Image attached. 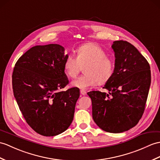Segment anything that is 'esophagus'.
Wrapping results in <instances>:
<instances>
[{
    "label": "esophagus",
    "instance_id": "esophagus-1",
    "mask_svg": "<svg viewBox=\"0 0 160 160\" xmlns=\"http://www.w3.org/2000/svg\"><path fill=\"white\" fill-rule=\"evenodd\" d=\"M80 94H81L82 95H87V92L83 91V90H81V91H80Z\"/></svg>",
    "mask_w": 160,
    "mask_h": 160
}]
</instances>
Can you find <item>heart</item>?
<instances>
[{
	"mask_svg": "<svg viewBox=\"0 0 160 160\" xmlns=\"http://www.w3.org/2000/svg\"><path fill=\"white\" fill-rule=\"evenodd\" d=\"M76 58L69 55L65 58L63 69L69 78H75L84 68V76L72 82L74 87L82 90L96 84H106L112 78L114 72V64L110 58L106 57L103 48L92 42L84 43L76 50Z\"/></svg>",
	"mask_w": 160,
	"mask_h": 160,
	"instance_id": "heart-1",
	"label": "heart"
}]
</instances>
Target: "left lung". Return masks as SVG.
Returning <instances> with one entry per match:
<instances>
[{
  "label": "left lung",
  "mask_w": 160,
  "mask_h": 160,
  "mask_svg": "<svg viewBox=\"0 0 160 160\" xmlns=\"http://www.w3.org/2000/svg\"><path fill=\"white\" fill-rule=\"evenodd\" d=\"M115 68L112 78L103 88L87 92L92 101V114L103 130L121 133L138 124L145 109L151 84L149 63L132 44L115 41L112 46Z\"/></svg>",
  "instance_id": "left-lung-1"
}]
</instances>
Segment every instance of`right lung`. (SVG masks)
Listing matches in <instances>:
<instances>
[{
	"instance_id": "right-lung-1",
	"label": "right lung",
	"mask_w": 160,
	"mask_h": 160,
	"mask_svg": "<svg viewBox=\"0 0 160 160\" xmlns=\"http://www.w3.org/2000/svg\"><path fill=\"white\" fill-rule=\"evenodd\" d=\"M67 57L58 44L36 46L15 64L14 97L28 125L40 135L60 134L73 119L79 88L61 91L69 84L63 69Z\"/></svg>"
}]
</instances>
